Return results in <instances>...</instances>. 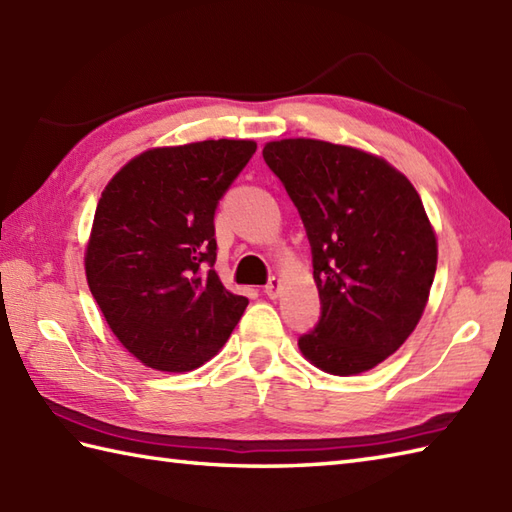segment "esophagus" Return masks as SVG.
Listing matches in <instances>:
<instances>
[{
	"label": "esophagus",
	"mask_w": 512,
	"mask_h": 512,
	"mask_svg": "<svg viewBox=\"0 0 512 512\" xmlns=\"http://www.w3.org/2000/svg\"><path fill=\"white\" fill-rule=\"evenodd\" d=\"M279 290H281V279H277V277L270 279L268 286L264 288V292H266L270 299H277L279 297Z\"/></svg>",
	"instance_id": "34e87169"
}]
</instances>
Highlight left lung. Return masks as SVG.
I'll list each match as a JSON object with an SVG mask.
<instances>
[{"instance_id": "obj_1", "label": "left lung", "mask_w": 512, "mask_h": 512, "mask_svg": "<svg viewBox=\"0 0 512 512\" xmlns=\"http://www.w3.org/2000/svg\"><path fill=\"white\" fill-rule=\"evenodd\" d=\"M306 226L317 328L303 334L306 361L334 376L383 363L416 330L438 266L436 231L405 173L363 149L314 138L264 145Z\"/></svg>"}]
</instances>
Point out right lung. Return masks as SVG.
Returning <instances> with one entry per match:
<instances>
[{"instance_id":"1","label":"right lung","mask_w":512,"mask_h":512,"mask_svg":"<svg viewBox=\"0 0 512 512\" xmlns=\"http://www.w3.org/2000/svg\"><path fill=\"white\" fill-rule=\"evenodd\" d=\"M255 140L154 147L107 182L85 277L118 341L158 372H191L222 350L248 306L215 273V209Z\"/></svg>"}]
</instances>
